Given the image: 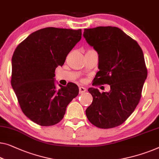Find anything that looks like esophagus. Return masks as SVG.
<instances>
[{
	"label": "esophagus",
	"instance_id": "esophagus-1",
	"mask_svg": "<svg viewBox=\"0 0 159 159\" xmlns=\"http://www.w3.org/2000/svg\"><path fill=\"white\" fill-rule=\"evenodd\" d=\"M79 90H80V94H82V93H84V92H86L87 89L83 87H80Z\"/></svg>",
	"mask_w": 159,
	"mask_h": 159
}]
</instances>
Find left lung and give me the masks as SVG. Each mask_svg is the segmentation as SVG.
Segmentation results:
<instances>
[{
    "label": "left lung",
    "instance_id": "left-lung-1",
    "mask_svg": "<svg viewBox=\"0 0 159 159\" xmlns=\"http://www.w3.org/2000/svg\"><path fill=\"white\" fill-rule=\"evenodd\" d=\"M83 36L98 54L95 83L107 84L108 93L90 87L93 98L87 108L89 121L100 128H112L123 124L139 104L147 68L143 53L137 41L118 27L85 29Z\"/></svg>",
    "mask_w": 159,
    "mask_h": 159
}]
</instances>
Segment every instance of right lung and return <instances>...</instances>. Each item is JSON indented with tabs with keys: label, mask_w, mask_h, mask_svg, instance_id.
<instances>
[{
	"label": "right lung",
	"mask_w": 159,
	"mask_h": 159,
	"mask_svg": "<svg viewBox=\"0 0 159 159\" xmlns=\"http://www.w3.org/2000/svg\"><path fill=\"white\" fill-rule=\"evenodd\" d=\"M82 38V30L54 27L38 30L16 48L11 85L25 116L41 126L64 118L67 105L79 94L74 83L55 86V70Z\"/></svg>",
	"instance_id": "1"
}]
</instances>
